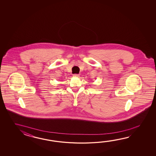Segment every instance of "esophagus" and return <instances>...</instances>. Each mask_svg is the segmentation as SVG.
Returning <instances> with one entry per match:
<instances>
[{
  "instance_id": "1",
  "label": "esophagus",
  "mask_w": 156,
  "mask_h": 156,
  "mask_svg": "<svg viewBox=\"0 0 156 156\" xmlns=\"http://www.w3.org/2000/svg\"><path fill=\"white\" fill-rule=\"evenodd\" d=\"M73 76L78 77L79 76V75H78V74H74V75H73Z\"/></svg>"
}]
</instances>
